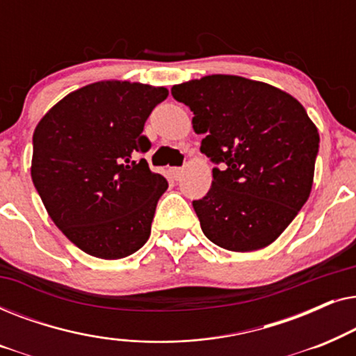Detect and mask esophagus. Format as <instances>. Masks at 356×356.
I'll use <instances>...</instances> for the list:
<instances>
[{
    "mask_svg": "<svg viewBox=\"0 0 356 356\" xmlns=\"http://www.w3.org/2000/svg\"><path fill=\"white\" fill-rule=\"evenodd\" d=\"M181 173H183V167H172V168H170V175H172L173 179L181 178Z\"/></svg>",
    "mask_w": 356,
    "mask_h": 356,
    "instance_id": "obj_1",
    "label": "esophagus"
}]
</instances>
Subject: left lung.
<instances>
[{"mask_svg": "<svg viewBox=\"0 0 356 356\" xmlns=\"http://www.w3.org/2000/svg\"><path fill=\"white\" fill-rule=\"evenodd\" d=\"M204 134L212 186L193 201L209 240L228 251L261 250L290 225L313 186L319 134L298 100L266 82L213 74L173 86Z\"/></svg>", "mask_w": 356, "mask_h": 356, "instance_id": "obj_1", "label": "left lung"}]
</instances>
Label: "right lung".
<instances>
[{
	"instance_id": "right-lung-1",
	"label": "right lung",
	"mask_w": 356,
	"mask_h": 356,
	"mask_svg": "<svg viewBox=\"0 0 356 356\" xmlns=\"http://www.w3.org/2000/svg\"><path fill=\"white\" fill-rule=\"evenodd\" d=\"M165 87L105 81L71 92L33 133L32 181L55 225L87 254L121 259L145 245L168 183L140 155Z\"/></svg>"
}]
</instances>
